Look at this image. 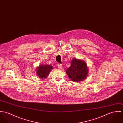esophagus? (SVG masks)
<instances>
[{
	"instance_id": "esophagus-1",
	"label": "esophagus",
	"mask_w": 123,
	"mask_h": 123,
	"mask_svg": "<svg viewBox=\"0 0 123 123\" xmlns=\"http://www.w3.org/2000/svg\"><path fill=\"white\" fill-rule=\"evenodd\" d=\"M58 68H59V69H62V65L61 64H59L58 65Z\"/></svg>"
}]
</instances>
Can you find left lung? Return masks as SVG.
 I'll return each mask as SVG.
<instances>
[{
    "instance_id": "obj_1",
    "label": "left lung",
    "mask_w": 123,
    "mask_h": 123,
    "mask_svg": "<svg viewBox=\"0 0 123 123\" xmlns=\"http://www.w3.org/2000/svg\"><path fill=\"white\" fill-rule=\"evenodd\" d=\"M88 69L86 62L76 58L72 60L70 67L66 70L69 78L75 82L82 81L87 78Z\"/></svg>"
}]
</instances>
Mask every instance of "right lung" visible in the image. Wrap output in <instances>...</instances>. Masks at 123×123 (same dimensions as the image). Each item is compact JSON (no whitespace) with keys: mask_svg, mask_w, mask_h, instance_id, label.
<instances>
[{"mask_svg":"<svg viewBox=\"0 0 123 123\" xmlns=\"http://www.w3.org/2000/svg\"><path fill=\"white\" fill-rule=\"evenodd\" d=\"M53 68V66L48 64H41L36 69L37 75L41 79H45Z\"/></svg>","mask_w":123,"mask_h":123,"instance_id":"right-lung-1","label":"right lung"}]
</instances>
